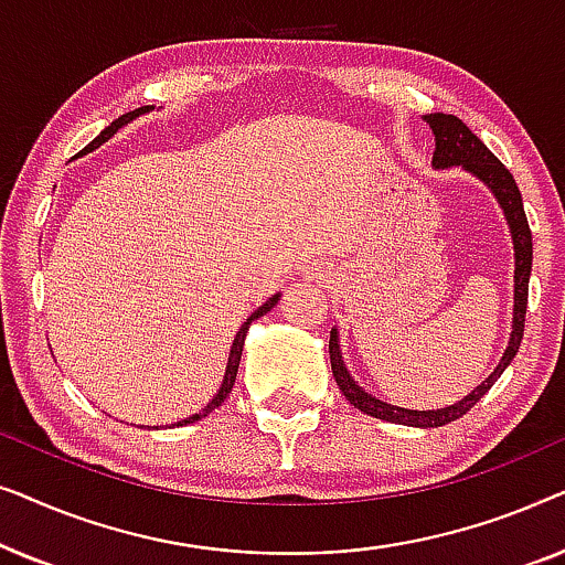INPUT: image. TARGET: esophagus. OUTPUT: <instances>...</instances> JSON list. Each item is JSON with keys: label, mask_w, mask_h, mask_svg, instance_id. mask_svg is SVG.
<instances>
[{"label": "esophagus", "mask_w": 565, "mask_h": 565, "mask_svg": "<svg viewBox=\"0 0 565 565\" xmlns=\"http://www.w3.org/2000/svg\"><path fill=\"white\" fill-rule=\"evenodd\" d=\"M306 275H311L316 282H321V280H327V277H329V267L327 265H316V262H313V265L306 269Z\"/></svg>", "instance_id": "34e87169"}]
</instances>
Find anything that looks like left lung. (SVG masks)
Here are the masks:
<instances>
[{"mask_svg": "<svg viewBox=\"0 0 565 565\" xmlns=\"http://www.w3.org/2000/svg\"><path fill=\"white\" fill-rule=\"evenodd\" d=\"M427 126L435 134V157H431V167L435 169H450L460 167L462 172L473 174L476 180H481L486 188L491 190V195L497 198V203L504 213L509 234H512L514 246V308H512V334H509V344L504 354H501L499 365L493 367V373L486 377L481 385H476L468 396L455 401L452 406L445 408H427V412H416V408H401L385 401L375 398L373 393H367L362 385H358L350 370L344 365L342 358V344H339V329H331L329 337V358H331V373L339 391L344 393V398L350 401L354 408L365 412L375 419H385L393 424H406V427H443L460 419L462 414H468L478 401H481L493 383L499 381L501 373L509 367V362L514 360V354L520 352L522 334H524V313H527V288H530V273H532V234L527 226V215H524L522 205V192L516 188L514 177L493 153L486 149V143L470 130L466 122L455 115L445 113H429L424 115Z\"/></svg>", "mask_w": 565, "mask_h": 565, "instance_id": "obj_1", "label": "left lung"}]
</instances>
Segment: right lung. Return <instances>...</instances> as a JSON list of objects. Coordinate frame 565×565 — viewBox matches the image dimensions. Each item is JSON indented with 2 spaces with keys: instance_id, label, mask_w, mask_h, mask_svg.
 Returning <instances> with one entry per match:
<instances>
[{
  "instance_id": "right-lung-1",
  "label": "right lung",
  "mask_w": 565,
  "mask_h": 565,
  "mask_svg": "<svg viewBox=\"0 0 565 565\" xmlns=\"http://www.w3.org/2000/svg\"><path fill=\"white\" fill-rule=\"evenodd\" d=\"M153 110V105H146V107H138V110H134V113H126V115H120L118 120H113L110 126H107L103 134H99L95 141H92L89 146H84L82 149V153H89V151H95V149H99V146H103L105 141H110V138L118 134L120 128H126L128 122H134L136 118H141V115H146V113H151ZM277 300H280V292H275L273 298H267L265 303H262L257 311H254L249 319H246L244 323H242V329L236 331V337H234V344H231V352H228V362H226V373H223V381H221V388L215 391V396L211 398V404H207L203 412H198V414H192V416H188V419H182V422H177V424H172V427H182V424H192V422H200L203 419V416H207L213 412V408H218L223 401H226V396L231 393V388H234V383H236V373H238V362H242V352H244V339H246V331H249V327H252V321H257V319H262V316H265L267 311H273V308L277 306Z\"/></svg>"
}]
</instances>
